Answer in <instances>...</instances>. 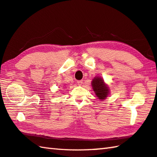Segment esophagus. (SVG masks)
Instances as JSON below:
<instances>
[{
  "mask_svg": "<svg viewBox=\"0 0 157 157\" xmlns=\"http://www.w3.org/2000/svg\"><path fill=\"white\" fill-rule=\"evenodd\" d=\"M77 83H78V84L79 85V86H80V85L82 84V80H78V81H77Z\"/></svg>",
  "mask_w": 157,
  "mask_h": 157,
  "instance_id": "esophagus-1",
  "label": "esophagus"
}]
</instances>
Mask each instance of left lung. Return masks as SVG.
<instances>
[{
    "label": "left lung",
    "mask_w": 157,
    "mask_h": 157,
    "mask_svg": "<svg viewBox=\"0 0 157 157\" xmlns=\"http://www.w3.org/2000/svg\"><path fill=\"white\" fill-rule=\"evenodd\" d=\"M92 86L95 95L99 99H104L106 98L109 89L107 85L105 84L103 79L99 77L95 78L92 81Z\"/></svg>",
    "instance_id": "obj_1"
}]
</instances>
